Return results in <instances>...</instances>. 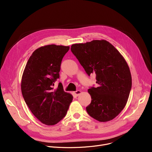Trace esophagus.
I'll return each instance as SVG.
<instances>
[{
    "instance_id": "34e87169",
    "label": "esophagus",
    "mask_w": 152,
    "mask_h": 152,
    "mask_svg": "<svg viewBox=\"0 0 152 152\" xmlns=\"http://www.w3.org/2000/svg\"><path fill=\"white\" fill-rule=\"evenodd\" d=\"M81 91H79V90H77V91L74 92V94L76 95V96H78V95L81 94Z\"/></svg>"
}]
</instances>
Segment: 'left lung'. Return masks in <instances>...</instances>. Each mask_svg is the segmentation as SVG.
<instances>
[{"label": "left lung", "mask_w": 152, "mask_h": 152, "mask_svg": "<svg viewBox=\"0 0 152 152\" xmlns=\"http://www.w3.org/2000/svg\"><path fill=\"white\" fill-rule=\"evenodd\" d=\"M71 50L87 75H96L99 86L88 90L92 100L86 107L87 113L100 122L112 120L125 107L131 89L126 61L105 40L73 44Z\"/></svg>", "instance_id": "8db88e82"}]
</instances>
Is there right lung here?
Listing matches in <instances>:
<instances>
[{"label":"right lung","instance_id":"1","mask_svg":"<svg viewBox=\"0 0 152 152\" xmlns=\"http://www.w3.org/2000/svg\"><path fill=\"white\" fill-rule=\"evenodd\" d=\"M69 46L47 45L38 48L29 57L21 78V89L26 105L42 123L53 126L65 116L73 95L63 91L59 78L60 65Z\"/></svg>","mask_w":152,"mask_h":152}]
</instances>
